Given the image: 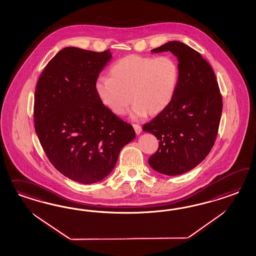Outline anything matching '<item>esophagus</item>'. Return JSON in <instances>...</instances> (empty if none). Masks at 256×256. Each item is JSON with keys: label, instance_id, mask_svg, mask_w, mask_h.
<instances>
[{"label": "esophagus", "instance_id": "obj_1", "mask_svg": "<svg viewBox=\"0 0 256 256\" xmlns=\"http://www.w3.org/2000/svg\"><path fill=\"white\" fill-rule=\"evenodd\" d=\"M133 128H134V130H135L137 135H139L140 133L142 132V126L140 124H133Z\"/></svg>", "mask_w": 256, "mask_h": 256}]
</instances>
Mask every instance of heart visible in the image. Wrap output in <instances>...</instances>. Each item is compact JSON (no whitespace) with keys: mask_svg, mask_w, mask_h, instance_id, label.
<instances>
[{"mask_svg":"<svg viewBox=\"0 0 256 256\" xmlns=\"http://www.w3.org/2000/svg\"><path fill=\"white\" fill-rule=\"evenodd\" d=\"M110 73V77L98 80L96 92L101 102L118 116L124 114L132 100L134 116L162 112L178 84V66L168 56L128 55L114 62Z\"/></svg>","mask_w":256,"mask_h":256,"instance_id":"b5f03b06","label":"heart"}]
</instances>
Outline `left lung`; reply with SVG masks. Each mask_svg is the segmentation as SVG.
I'll use <instances>...</instances> for the list:
<instances>
[{
  "instance_id": "1",
  "label": "left lung",
  "mask_w": 256,
  "mask_h": 256,
  "mask_svg": "<svg viewBox=\"0 0 256 256\" xmlns=\"http://www.w3.org/2000/svg\"><path fill=\"white\" fill-rule=\"evenodd\" d=\"M151 52H170L176 56L179 80L170 104L142 126L160 140L148 163L160 174L178 176L200 164L213 148L222 98L210 64L190 46L170 41Z\"/></svg>"
}]
</instances>
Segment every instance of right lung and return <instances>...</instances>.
Masks as SVG:
<instances>
[{"label":"right lung","mask_w":256,"mask_h":256,"mask_svg":"<svg viewBox=\"0 0 256 256\" xmlns=\"http://www.w3.org/2000/svg\"><path fill=\"white\" fill-rule=\"evenodd\" d=\"M110 50L96 52L75 46L48 62L34 94V128L50 163L82 184L105 178L121 149L135 138L130 124L107 108L96 92L110 62Z\"/></svg>","instance_id":"obj_1"}]
</instances>
